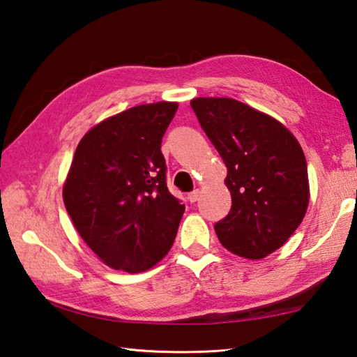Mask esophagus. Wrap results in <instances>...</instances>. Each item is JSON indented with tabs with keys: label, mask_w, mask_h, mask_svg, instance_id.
<instances>
[{
	"label": "esophagus",
	"mask_w": 357,
	"mask_h": 357,
	"mask_svg": "<svg viewBox=\"0 0 357 357\" xmlns=\"http://www.w3.org/2000/svg\"><path fill=\"white\" fill-rule=\"evenodd\" d=\"M199 199H200V189H195V191H192V192H189V194H188V200L191 202V203L197 202Z\"/></svg>",
	"instance_id": "obj_1"
}]
</instances>
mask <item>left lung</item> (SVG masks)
<instances>
[{
    "instance_id": "1",
    "label": "left lung",
    "mask_w": 357,
    "mask_h": 357,
    "mask_svg": "<svg viewBox=\"0 0 357 357\" xmlns=\"http://www.w3.org/2000/svg\"><path fill=\"white\" fill-rule=\"evenodd\" d=\"M191 107L228 169L232 205L215 234L236 256L264 259L285 245L307 213L302 146L279 120L234 98L199 97Z\"/></svg>"
}]
</instances>
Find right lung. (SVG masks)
Listing matches in <instances>:
<instances>
[{"label":"right lung","mask_w":357,"mask_h":357,"mask_svg":"<svg viewBox=\"0 0 357 357\" xmlns=\"http://www.w3.org/2000/svg\"><path fill=\"white\" fill-rule=\"evenodd\" d=\"M176 101L112 115L79 140L63 200L84 243L105 265L130 274L169 252L185 205L166 186L162 137Z\"/></svg>","instance_id":"right-lung-1"}]
</instances>
